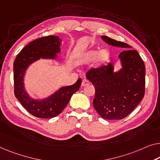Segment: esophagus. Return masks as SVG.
Returning a JSON list of instances; mask_svg holds the SVG:
<instances>
[{
    "label": "esophagus",
    "instance_id": "34e87169",
    "mask_svg": "<svg viewBox=\"0 0 160 160\" xmlns=\"http://www.w3.org/2000/svg\"><path fill=\"white\" fill-rule=\"evenodd\" d=\"M90 84V82L89 80H87V79H83L82 80V86H87V85H88Z\"/></svg>",
    "mask_w": 160,
    "mask_h": 160
}]
</instances>
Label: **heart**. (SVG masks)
Returning <instances> with one entry per match:
<instances>
[{
	"mask_svg": "<svg viewBox=\"0 0 160 160\" xmlns=\"http://www.w3.org/2000/svg\"><path fill=\"white\" fill-rule=\"evenodd\" d=\"M110 56L109 52L106 49L100 51L98 49H90L83 52L78 57V61L80 63H88L95 59L96 65H103L108 60Z\"/></svg>",
	"mask_w": 160,
	"mask_h": 160,
	"instance_id": "b5f03b06",
	"label": "heart"
}]
</instances>
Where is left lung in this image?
Masks as SVG:
<instances>
[{
    "label": "left lung",
    "mask_w": 160,
    "mask_h": 160,
    "mask_svg": "<svg viewBox=\"0 0 160 160\" xmlns=\"http://www.w3.org/2000/svg\"><path fill=\"white\" fill-rule=\"evenodd\" d=\"M101 39L111 46L131 49L126 43L106 36ZM121 68L115 71L114 64L92 69L85 75L95 89L92 102L95 111L104 119L119 120L133 111L144 98L145 66L136 50L126 49L118 54Z\"/></svg>",
    "instance_id": "1"
}]
</instances>
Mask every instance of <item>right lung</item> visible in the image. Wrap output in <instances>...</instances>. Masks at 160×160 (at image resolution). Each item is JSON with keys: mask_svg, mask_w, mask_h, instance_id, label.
Listing matches in <instances>:
<instances>
[{"mask_svg": "<svg viewBox=\"0 0 160 160\" xmlns=\"http://www.w3.org/2000/svg\"><path fill=\"white\" fill-rule=\"evenodd\" d=\"M61 42L59 37L52 35L34 40L19 52L13 62L15 96L24 108L36 117L49 118L58 116L82 83L79 78L75 84L59 88L44 98H34L26 90L24 77L29 66L41 59L59 60L57 54L61 52Z\"/></svg>", "mask_w": 160, "mask_h": 160, "instance_id": "right-lung-1", "label": "right lung"}]
</instances>
